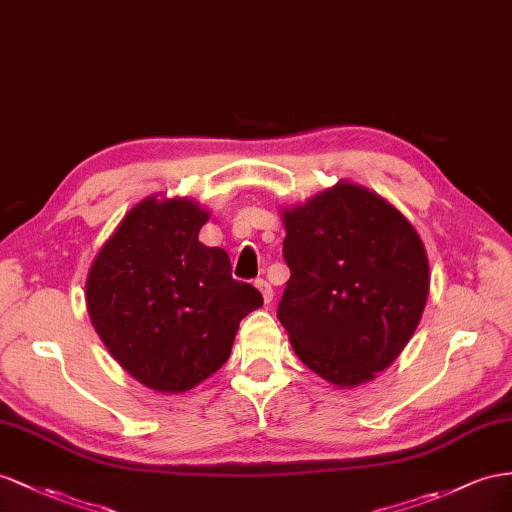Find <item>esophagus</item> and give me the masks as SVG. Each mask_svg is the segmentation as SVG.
Wrapping results in <instances>:
<instances>
[{"label": "esophagus", "instance_id": "1", "mask_svg": "<svg viewBox=\"0 0 512 512\" xmlns=\"http://www.w3.org/2000/svg\"><path fill=\"white\" fill-rule=\"evenodd\" d=\"M255 285H257V290L261 292V296H264V303H266V305H270V303H272V296H274L270 283H268L266 279H257V281H255Z\"/></svg>", "mask_w": 512, "mask_h": 512}]
</instances>
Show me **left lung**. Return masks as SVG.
<instances>
[{
    "instance_id": "left-lung-1",
    "label": "left lung",
    "mask_w": 512,
    "mask_h": 512,
    "mask_svg": "<svg viewBox=\"0 0 512 512\" xmlns=\"http://www.w3.org/2000/svg\"><path fill=\"white\" fill-rule=\"evenodd\" d=\"M292 277L277 318L296 357L335 387H357L398 359L426 307V248L396 207L339 181L283 209Z\"/></svg>"
}]
</instances>
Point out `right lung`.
I'll return each mask as SVG.
<instances>
[{"label": "right lung", "mask_w": 512, "mask_h": 512, "mask_svg": "<svg viewBox=\"0 0 512 512\" xmlns=\"http://www.w3.org/2000/svg\"><path fill=\"white\" fill-rule=\"evenodd\" d=\"M209 218L192 199L140 201L101 246L86 307L101 342L138 383L183 393L227 363L242 318L264 305L231 277L227 251L199 242Z\"/></svg>", "instance_id": "add662e5"}]
</instances>
